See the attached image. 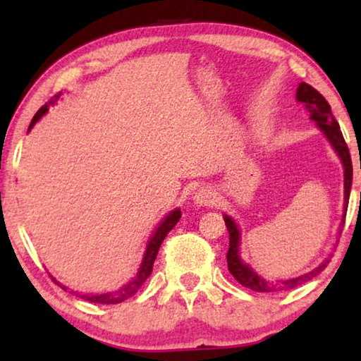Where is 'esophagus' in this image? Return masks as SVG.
I'll list each match as a JSON object with an SVG mask.
<instances>
[{
  "mask_svg": "<svg viewBox=\"0 0 361 361\" xmlns=\"http://www.w3.org/2000/svg\"><path fill=\"white\" fill-rule=\"evenodd\" d=\"M192 199H194V204L197 207H207L214 204L215 195L209 187H199V189L194 192V195H192Z\"/></svg>",
  "mask_w": 361,
  "mask_h": 361,
  "instance_id": "34e87169",
  "label": "esophagus"
}]
</instances>
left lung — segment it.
<instances>
[{"label": "left lung", "mask_w": 361, "mask_h": 361, "mask_svg": "<svg viewBox=\"0 0 361 361\" xmlns=\"http://www.w3.org/2000/svg\"><path fill=\"white\" fill-rule=\"evenodd\" d=\"M295 98L298 102L302 103L305 110L310 113V120L317 123L319 130L324 133L325 137H327L330 145L337 152L340 161L343 164V189H345V204H343V220L345 224V215H347V207H348V199H350V189H352V177H353V169H352V159H350L348 146L343 140L342 131H340V126L337 120H335L332 115V110H330L329 102L320 95V93L315 90L314 87H310L309 83L300 82L298 87V92H295ZM225 225L228 228L230 235V246L228 253H226V263H228V271L233 274V278L238 281L241 286L248 288L251 290H256V293H273V290H288L294 289L298 286L307 283L322 273L325 266L329 264V258L324 261L322 264H319L317 268H314L309 273L302 276H298V278L286 279V281H276V283H271V281H266L261 278V276L256 273V271L245 263L243 259L240 258V228L238 225L235 224V220L228 215H224Z\"/></svg>", "instance_id": "1"}]
</instances>
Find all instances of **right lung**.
<instances>
[{"instance_id":"1","label":"right lung","mask_w":361,"mask_h":361,"mask_svg":"<svg viewBox=\"0 0 361 361\" xmlns=\"http://www.w3.org/2000/svg\"><path fill=\"white\" fill-rule=\"evenodd\" d=\"M61 95H62V93H59V95L52 97L51 100L46 103V105L39 108L37 113L32 118L31 125H29L27 133L31 131V128L36 125V123L41 120L44 115H46L49 106L54 105V103L59 100V97H61ZM179 219H180V209H176V210H172L169 215H166V219L161 221L159 226H157V228L154 230V233H152L149 241H147V246H146L145 256H142L140 269H137L136 276L130 281V283L125 284L123 288H120L118 290H113V293H106V294H78V295H80L82 299L88 300V302H95V304H120V302H123V300L130 299L131 295H135L137 290L141 289V286L145 284V281L149 278V274L152 273V264H154L157 251H159V246H161L162 241H164L167 233H169V231L174 228L177 221H179ZM62 289L67 290L66 286H62Z\"/></svg>"}]
</instances>
